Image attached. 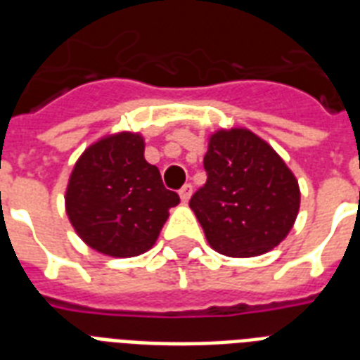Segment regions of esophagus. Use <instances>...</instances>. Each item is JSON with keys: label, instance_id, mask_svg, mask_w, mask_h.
Listing matches in <instances>:
<instances>
[{"label": "esophagus", "instance_id": "1", "mask_svg": "<svg viewBox=\"0 0 360 360\" xmlns=\"http://www.w3.org/2000/svg\"><path fill=\"white\" fill-rule=\"evenodd\" d=\"M179 196H181V202H183V203H186L188 200H191V196H192V185H191V183H186V185L181 188Z\"/></svg>", "mask_w": 360, "mask_h": 360}]
</instances>
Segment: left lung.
I'll list each match as a JSON object with an SVG mask.
<instances>
[{
	"label": "left lung",
	"mask_w": 360,
	"mask_h": 360,
	"mask_svg": "<svg viewBox=\"0 0 360 360\" xmlns=\"http://www.w3.org/2000/svg\"><path fill=\"white\" fill-rule=\"evenodd\" d=\"M203 168L207 181L188 205L213 250L252 257L285 239L295 224L301 191L267 141L248 129L217 130Z\"/></svg>",
	"instance_id": "obj_1"
}]
</instances>
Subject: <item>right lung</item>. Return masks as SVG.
I'll use <instances>...</instances> for the list:
<instances>
[{"mask_svg":"<svg viewBox=\"0 0 360 360\" xmlns=\"http://www.w3.org/2000/svg\"><path fill=\"white\" fill-rule=\"evenodd\" d=\"M138 132L95 141L76 160L65 209L80 239L112 257L140 256L155 245L179 196L162 185L157 166L143 157Z\"/></svg>","mask_w":360,"mask_h":360,"instance_id":"obj_1","label":"right lung"}]
</instances>
